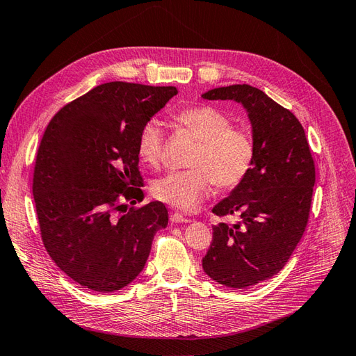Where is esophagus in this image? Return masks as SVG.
<instances>
[{
    "label": "esophagus",
    "mask_w": 356,
    "mask_h": 356,
    "mask_svg": "<svg viewBox=\"0 0 356 356\" xmlns=\"http://www.w3.org/2000/svg\"><path fill=\"white\" fill-rule=\"evenodd\" d=\"M170 222H172V224H182V222H190V220L186 218L184 215H181V213L175 212V213L170 215Z\"/></svg>",
    "instance_id": "obj_1"
}]
</instances>
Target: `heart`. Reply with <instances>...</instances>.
I'll return each instance as SVG.
<instances>
[{
	"label": "heart",
	"mask_w": 356,
	"mask_h": 356,
	"mask_svg": "<svg viewBox=\"0 0 356 356\" xmlns=\"http://www.w3.org/2000/svg\"><path fill=\"white\" fill-rule=\"evenodd\" d=\"M175 122L199 139L191 154L193 169L170 172L153 184V195L181 211L196 209L217 184L230 190L250 174L254 163V139L243 129L233 127L229 114L211 105H196L175 114ZM165 132L160 122L149 118L139 129L138 156L148 166L163 160Z\"/></svg>",
	"instance_id": "1"
}]
</instances>
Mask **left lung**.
Listing matches in <instances>:
<instances>
[{
    "label": "left lung",
    "instance_id": "8db88e82",
    "mask_svg": "<svg viewBox=\"0 0 356 356\" xmlns=\"http://www.w3.org/2000/svg\"><path fill=\"white\" fill-rule=\"evenodd\" d=\"M202 98L241 104L252 127L250 174L212 209L241 220L212 225L213 241L202 260L212 281L243 289L281 272L296 250L309 220L315 163L297 117L260 89L233 84Z\"/></svg>",
    "mask_w": 356,
    "mask_h": 356
}]
</instances>
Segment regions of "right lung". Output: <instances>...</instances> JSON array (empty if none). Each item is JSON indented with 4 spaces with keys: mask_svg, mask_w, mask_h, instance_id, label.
Returning a JSON list of instances; mask_svg holds the SVG:
<instances>
[{
    "mask_svg": "<svg viewBox=\"0 0 356 356\" xmlns=\"http://www.w3.org/2000/svg\"><path fill=\"white\" fill-rule=\"evenodd\" d=\"M177 93L174 86H96L58 111L42 135L32 184L42 243L84 288L127 286L144 270L154 234L166 229L161 202L120 213L118 199L143 191L139 129Z\"/></svg>",
    "mask_w": 356,
    "mask_h": 356,
    "instance_id": "add662e5",
    "label": "right lung"
}]
</instances>
